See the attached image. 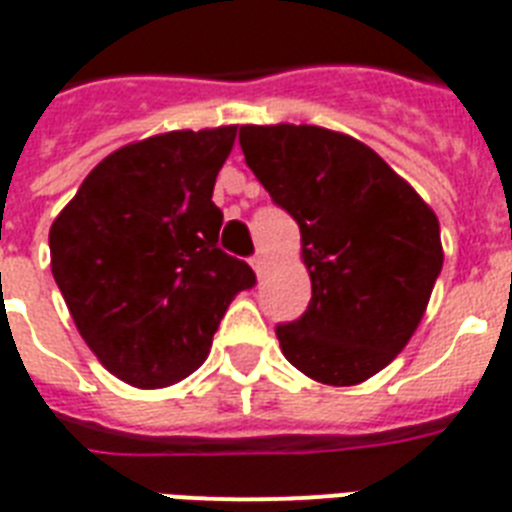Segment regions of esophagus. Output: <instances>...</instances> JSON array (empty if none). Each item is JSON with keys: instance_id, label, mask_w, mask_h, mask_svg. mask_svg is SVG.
<instances>
[{"instance_id": "obj_1", "label": "esophagus", "mask_w": 512, "mask_h": 512, "mask_svg": "<svg viewBox=\"0 0 512 512\" xmlns=\"http://www.w3.org/2000/svg\"><path fill=\"white\" fill-rule=\"evenodd\" d=\"M251 267L256 269V275H264V269H267V256H264V253H256V256H253L251 259Z\"/></svg>"}]
</instances>
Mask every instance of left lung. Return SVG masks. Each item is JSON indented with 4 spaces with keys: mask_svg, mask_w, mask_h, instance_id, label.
I'll use <instances>...</instances> for the list:
<instances>
[{
    "mask_svg": "<svg viewBox=\"0 0 512 512\" xmlns=\"http://www.w3.org/2000/svg\"><path fill=\"white\" fill-rule=\"evenodd\" d=\"M245 162L301 232L307 312L277 326L288 363L347 387L408 344L441 275L435 213L355 138L315 125H243Z\"/></svg>",
    "mask_w": 512,
    "mask_h": 512,
    "instance_id": "1",
    "label": "left lung"
}]
</instances>
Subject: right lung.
I'll return each instance as SVG.
<instances>
[{
  "mask_svg": "<svg viewBox=\"0 0 512 512\" xmlns=\"http://www.w3.org/2000/svg\"><path fill=\"white\" fill-rule=\"evenodd\" d=\"M235 133L173 130L122 146L50 227V267L77 331L133 387L200 368L229 301L256 283L219 248L224 213L211 200Z\"/></svg>",
  "mask_w": 512,
  "mask_h": 512,
  "instance_id": "1",
  "label": "right lung"
}]
</instances>
